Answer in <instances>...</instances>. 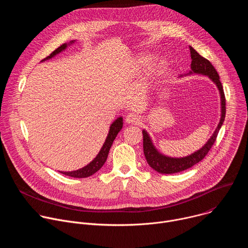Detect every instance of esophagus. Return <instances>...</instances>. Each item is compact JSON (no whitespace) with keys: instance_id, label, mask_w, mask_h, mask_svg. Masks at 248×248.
Here are the masks:
<instances>
[{"instance_id":"esophagus-1","label":"esophagus","mask_w":248,"mask_h":248,"mask_svg":"<svg viewBox=\"0 0 248 248\" xmlns=\"http://www.w3.org/2000/svg\"><path fill=\"white\" fill-rule=\"evenodd\" d=\"M141 121V118L138 114L135 113H129L126 117H125V123L129 124H138Z\"/></svg>"}]
</instances>
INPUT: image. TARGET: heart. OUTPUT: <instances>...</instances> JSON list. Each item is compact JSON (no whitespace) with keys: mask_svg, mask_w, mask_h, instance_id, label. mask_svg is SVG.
<instances>
[{"mask_svg":"<svg viewBox=\"0 0 248 248\" xmlns=\"http://www.w3.org/2000/svg\"><path fill=\"white\" fill-rule=\"evenodd\" d=\"M150 61H151V57L148 56V55L140 56V57H138V58L136 59V66H137L138 68L143 67V66L147 65V64L150 62ZM165 66H166V64H165L164 62H158V64H156V66H155L154 69H153L154 75H160V74H162V73L164 72Z\"/></svg>","mask_w":248,"mask_h":248,"instance_id":"heart-1","label":"heart"}]
</instances>
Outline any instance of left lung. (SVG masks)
Instances as JSON below:
<instances>
[{
    "instance_id": "8db88e82",
    "label": "left lung",
    "mask_w": 248,
    "mask_h": 248,
    "mask_svg": "<svg viewBox=\"0 0 248 248\" xmlns=\"http://www.w3.org/2000/svg\"><path fill=\"white\" fill-rule=\"evenodd\" d=\"M189 50H190V57H191V64H190L191 70H189V73L185 76H189L193 74L206 76L216 84L221 97V118L214 133L212 134V136L208 139V141L204 144V146H202L199 150L195 151L191 155H188L183 158H171L160 153L154 146L152 140L149 136V133L145 129H143L142 130L143 151H144L146 161L153 170H155L160 173L180 172L199 163L207 155L211 147L213 146L214 142L216 141L217 135L219 133V130L222 127L225 121V117H226V99H225L224 89L220 81V77L217 73V70L207 59L200 56L191 46H189Z\"/></svg>"
}]
</instances>
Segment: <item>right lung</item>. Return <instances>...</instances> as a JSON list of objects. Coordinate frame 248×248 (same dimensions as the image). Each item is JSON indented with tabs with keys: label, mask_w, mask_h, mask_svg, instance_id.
<instances>
[{
	"label": "right lung",
	"mask_w": 248,
	"mask_h": 248,
	"mask_svg": "<svg viewBox=\"0 0 248 248\" xmlns=\"http://www.w3.org/2000/svg\"><path fill=\"white\" fill-rule=\"evenodd\" d=\"M76 42V40H73L70 41L68 44L64 43L62 44V46H60L58 49H56L50 56H48L46 59L42 60L41 62H44V61H47V60H50L52 58H54L56 55L60 54L61 52L64 51L67 46L72 45ZM123 124H124V122H123V118L120 117L118 118L110 126V129H109V133L107 135V137H106V140L105 142L102 146V148L100 149L99 153L97 154V156L88 164L86 165L85 167L79 169V170H72V171H60L62 172V174H65V175H68V176H73V178H87V176H90L92 174H94L96 171H98L102 167L103 165L105 164L106 160H107V157H108V154H109V151H110V148L112 147V144L114 142L115 138L117 137L118 133L120 132V130L122 129L123 127Z\"/></svg>",
	"instance_id": "right-lung-1"
}]
</instances>
